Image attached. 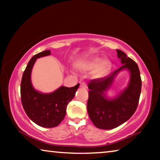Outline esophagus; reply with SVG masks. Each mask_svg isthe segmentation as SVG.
<instances>
[{
    "label": "esophagus",
    "instance_id": "obj_1",
    "mask_svg": "<svg viewBox=\"0 0 160 160\" xmlns=\"http://www.w3.org/2000/svg\"><path fill=\"white\" fill-rule=\"evenodd\" d=\"M80 88H82L83 89H86L88 88V86H87V84L85 82H81L80 83Z\"/></svg>",
    "mask_w": 160,
    "mask_h": 160
}]
</instances>
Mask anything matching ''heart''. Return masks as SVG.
<instances>
[{
  "label": "heart",
  "instance_id": "1",
  "mask_svg": "<svg viewBox=\"0 0 160 160\" xmlns=\"http://www.w3.org/2000/svg\"><path fill=\"white\" fill-rule=\"evenodd\" d=\"M111 67V62L109 60H103L101 57H92L78 63V68L82 72H90L94 69L92 73L94 78H102L106 76Z\"/></svg>",
  "mask_w": 160,
  "mask_h": 160
}]
</instances>
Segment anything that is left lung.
Wrapping results in <instances>:
<instances>
[{
  "instance_id": "left-lung-1",
  "label": "left lung",
  "mask_w": 160,
  "mask_h": 160,
  "mask_svg": "<svg viewBox=\"0 0 160 160\" xmlns=\"http://www.w3.org/2000/svg\"><path fill=\"white\" fill-rule=\"evenodd\" d=\"M116 51L123 66L107 77L92 80L88 85V114L94 125L100 129L115 128L128 121L137 109L141 92L142 81L137 63L122 51ZM126 69L131 75L128 87L115 98H107L106 92L115 76Z\"/></svg>"
}]
</instances>
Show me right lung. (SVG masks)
Listing matches in <instances>:
<instances>
[{
  "label": "right lung",
  "mask_w": 160,
  "mask_h": 160,
  "mask_svg": "<svg viewBox=\"0 0 160 160\" xmlns=\"http://www.w3.org/2000/svg\"><path fill=\"white\" fill-rule=\"evenodd\" d=\"M51 54L50 50L34 55L23 72L20 85L22 104L28 117L38 126L53 128L59 125L66 116L68 103L73 99L80 84L72 88L61 86L53 92L43 94L32 85L31 73L37 58Z\"/></svg>",
  "instance_id": "right-lung-1"
}]
</instances>
